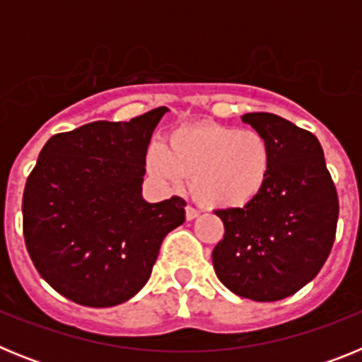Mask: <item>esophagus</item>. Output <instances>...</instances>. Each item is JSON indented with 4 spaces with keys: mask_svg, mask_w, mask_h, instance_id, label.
I'll list each match as a JSON object with an SVG mask.
<instances>
[{
    "mask_svg": "<svg viewBox=\"0 0 362 362\" xmlns=\"http://www.w3.org/2000/svg\"><path fill=\"white\" fill-rule=\"evenodd\" d=\"M197 216H199V210L194 209L192 204H188V206H187V219L192 221V219H196Z\"/></svg>",
    "mask_w": 362,
    "mask_h": 362,
    "instance_id": "obj_1",
    "label": "esophagus"
}]
</instances>
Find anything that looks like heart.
Masks as SVG:
<instances>
[{
    "label": "heart",
    "mask_w": 362,
    "mask_h": 362,
    "mask_svg": "<svg viewBox=\"0 0 362 362\" xmlns=\"http://www.w3.org/2000/svg\"><path fill=\"white\" fill-rule=\"evenodd\" d=\"M146 166L165 183L190 181L204 206L239 209L255 199L267 185L272 152L255 130L196 124L174 130L166 148L150 146Z\"/></svg>",
    "instance_id": "b5f03b06"
}]
</instances>
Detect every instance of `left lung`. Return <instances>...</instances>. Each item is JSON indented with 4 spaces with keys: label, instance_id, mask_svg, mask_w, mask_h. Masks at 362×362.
Listing matches in <instances>:
<instances>
[{
    "label": "left lung",
    "instance_id": "left-lung-1",
    "mask_svg": "<svg viewBox=\"0 0 362 362\" xmlns=\"http://www.w3.org/2000/svg\"><path fill=\"white\" fill-rule=\"evenodd\" d=\"M243 121L267 139L272 168L255 199L216 210L225 235L212 252L214 270L233 293L272 303L293 296L326 263L339 197L312 132L268 112L245 114Z\"/></svg>",
    "mask_w": 362,
    "mask_h": 362
}]
</instances>
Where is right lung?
<instances>
[{"label": "right lung", "mask_w": 362, "mask_h": 362, "mask_svg": "<svg viewBox=\"0 0 362 362\" xmlns=\"http://www.w3.org/2000/svg\"><path fill=\"white\" fill-rule=\"evenodd\" d=\"M166 110L56 134L28 175V255L40 276L78 305L107 308L136 296L166 233L183 225V197L146 203L141 196L146 148Z\"/></svg>", "instance_id": "1"}]
</instances>
